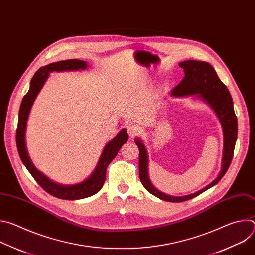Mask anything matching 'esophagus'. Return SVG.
<instances>
[{
    "label": "esophagus",
    "mask_w": 255,
    "mask_h": 255,
    "mask_svg": "<svg viewBox=\"0 0 255 255\" xmlns=\"http://www.w3.org/2000/svg\"><path fill=\"white\" fill-rule=\"evenodd\" d=\"M126 129H127V132H128V135H129L130 138H134V137L138 136L140 134V132H141L140 128L137 125H135V124L127 125Z\"/></svg>",
    "instance_id": "34e87169"
}]
</instances>
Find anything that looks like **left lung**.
Instances as JSON below:
<instances>
[{
	"label": "left lung",
	"instance_id": "1",
	"mask_svg": "<svg viewBox=\"0 0 255 255\" xmlns=\"http://www.w3.org/2000/svg\"><path fill=\"white\" fill-rule=\"evenodd\" d=\"M178 65L184 68L185 78L171 91L170 95L172 97L197 95L198 98H201L210 105L222 125L224 149L221 171L210 185L188 196L172 197L159 192L151 184L148 175V154L146 148L140 139H135V143L139 148V177L143 187L153 196L172 203L185 202L199 196L215 186L224 176L233 157L238 132L237 118L234 113L231 95L227 87L218 78L213 66L208 62L198 60H186L178 63Z\"/></svg>",
	"mask_w": 255,
	"mask_h": 255
}]
</instances>
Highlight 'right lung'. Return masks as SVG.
<instances>
[{"label":"right lung","mask_w":255,"mask_h":255,"mask_svg":"<svg viewBox=\"0 0 255 255\" xmlns=\"http://www.w3.org/2000/svg\"><path fill=\"white\" fill-rule=\"evenodd\" d=\"M87 62L79 59H67L62 61H57L50 63L46 66L40 67L35 72L34 77L30 82V89L28 93L24 96L20 110H19V119H18V127L16 132V144L20 158L28 171L37 181V184L48 194L58 199L63 200H79L91 197L97 194L103 187L106 180V170L108 165L116 157L122 145L125 144L128 140V133L125 129L121 130L118 135L109 142L101 154L98 165L92 175L89 178L84 180L83 183L74 185V186H62L47 178L43 173L37 170L32 163L26 148L25 142V133H26V125L28 116L31 110V107L39 94L41 88L45 84L49 72L51 71H62V70H78L87 68Z\"/></svg>","instance_id":"1"}]
</instances>
